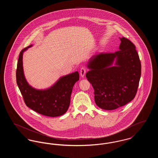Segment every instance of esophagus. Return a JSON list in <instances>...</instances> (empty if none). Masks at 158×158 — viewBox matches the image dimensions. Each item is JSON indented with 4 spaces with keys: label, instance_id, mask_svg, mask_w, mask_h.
Segmentation results:
<instances>
[{
    "label": "esophagus",
    "instance_id": "obj_1",
    "mask_svg": "<svg viewBox=\"0 0 158 158\" xmlns=\"http://www.w3.org/2000/svg\"><path fill=\"white\" fill-rule=\"evenodd\" d=\"M85 73H86V69L85 68H81V69L80 70V74H81V77H83L85 76Z\"/></svg>",
    "mask_w": 158,
    "mask_h": 158
}]
</instances>
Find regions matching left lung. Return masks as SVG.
<instances>
[{"label":"left lung","instance_id":"8db88e82","mask_svg":"<svg viewBox=\"0 0 158 158\" xmlns=\"http://www.w3.org/2000/svg\"><path fill=\"white\" fill-rule=\"evenodd\" d=\"M120 50L102 53L90 58L86 74L94 89L95 101L105 110L127 104L135 97L141 76V63L135 45L127 38H120ZM116 61V66L113 63Z\"/></svg>","mask_w":158,"mask_h":158}]
</instances>
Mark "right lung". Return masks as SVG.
Wrapping results in <instances>:
<instances>
[{"mask_svg": "<svg viewBox=\"0 0 158 158\" xmlns=\"http://www.w3.org/2000/svg\"><path fill=\"white\" fill-rule=\"evenodd\" d=\"M31 46L19 53L16 72V83L24 102L28 107L40 114L53 117L60 116L68 111L73 87L79 79V72L60 77L48 89L40 90L32 88L26 81L23 66V53Z\"/></svg>", "mask_w": 158, "mask_h": 158, "instance_id": "1", "label": "right lung"}]
</instances>
